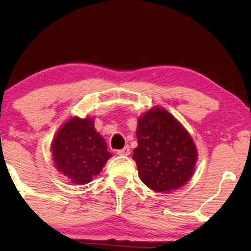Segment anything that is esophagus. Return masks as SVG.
Instances as JSON below:
<instances>
[{"mask_svg": "<svg viewBox=\"0 0 251 251\" xmlns=\"http://www.w3.org/2000/svg\"><path fill=\"white\" fill-rule=\"evenodd\" d=\"M117 154H118V155H124V156H127V155H129V154H130V150H129V148H128V147H125L124 149L118 150V151H117Z\"/></svg>", "mask_w": 251, "mask_h": 251, "instance_id": "obj_1", "label": "esophagus"}]
</instances>
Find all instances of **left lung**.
I'll return each instance as SVG.
<instances>
[{
  "instance_id": "obj_1",
  "label": "left lung",
  "mask_w": 251,
  "mask_h": 251,
  "mask_svg": "<svg viewBox=\"0 0 251 251\" xmlns=\"http://www.w3.org/2000/svg\"><path fill=\"white\" fill-rule=\"evenodd\" d=\"M137 148L133 151L138 176L149 188L170 193L193 177L197 148L187 129L160 107L140 116L136 128Z\"/></svg>"
}]
</instances>
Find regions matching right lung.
Here are the masks:
<instances>
[{"mask_svg": "<svg viewBox=\"0 0 251 251\" xmlns=\"http://www.w3.org/2000/svg\"><path fill=\"white\" fill-rule=\"evenodd\" d=\"M50 152L56 169L74 185L91 181L111 158L93 117L67 119L55 134Z\"/></svg>", "mask_w": 251, "mask_h": 251, "instance_id": "obj_1", "label": "right lung"}]
</instances>
